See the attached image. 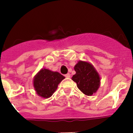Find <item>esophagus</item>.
Returning <instances> with one entry per match:
<instances>
[{
    "instance_id": "obj_1",
    "label": "esophagus",
    "mask_w": 133,
    "mask_h": 133,
    "mask_svg": "<svg viewBox=\"0 0 133 133\" xmlns=\"http://www.w3.org/2000/svg\"><path fill=\"white\" fill-rule=\"evenodd\" d=\"M65 78H70L71 75H70V74H69V73H68V74L65 75Z\"/></svg>"
}]
</instances>
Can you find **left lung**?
I'll return each mask as SVG.
<instances>
[{
  "instance_id": "8db88e82",
  "label": "left lung",
  "mask_w": 133,
  "mask_h": 133,
  "mask_svg": "<svg viewBox=\"0 0 133 133\" xmlns=\"http://www.w3.org/2000/svg\"><path fill=\"white\" fill-rule=\"evenodd\" d=\"M76 74L72 80L76 83L78 88L85 95L91 96L100 86V76L91 64L79 61L75 66Z\"/></svg>"
}]
</instances>
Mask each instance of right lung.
Wrapping results in <instances>:
<instances>
[{
    "mask_svg": "<svg viewBox=\"0 0 133 133\" xmlns=\"http://www.w3.org/2000/svg\"><path fill=\"white\" fill-rule=\"evenodd\" d=\"M65 77L58 72L42 69L35 76L33 85L39 96L48 98L52 96L57 90L59 83Z\"/></svg>",
    "mask_w": 133,
    "mask_h": 133,
    "instance_id": "obj_1",
    "label": "right lung"
}]
</instances>
